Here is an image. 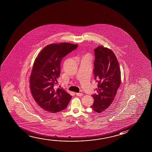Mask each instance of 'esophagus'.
I'll return each instance as SVG.
<instances>
[{"label": "esophagus", "instance_id": "34e87169", "mask_svg": "<svg viewBox=\"0 0 152 152\" xmlns=\"http://www.w3.org/2000/svg\"><path fill=\"white\" fill-rule=\"evenodd\" d=\"M76 95L77 96H79V97H82V96H83V94H82V93H76Z\"/></svg>", "mask_w": 152, "mask_h": 152}]
</instances>
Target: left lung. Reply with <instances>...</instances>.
Masks as SVG:
<instances>
[{
    "mask_svg": "<svg viewBox=\"0 0 152 152\" xmlns=\"http://www.w3.org/2000/svg\"><path fill=\"white\" fill-rule=\"evenodd\" d=\"M94 73L98 82L97 94L92 95L94 101L91 108L98 113L106 110L114 100L121 84V71L119 62L109 48L99 45L94 50Z\"/></svg>",
    "mask_w": 152,
    "mask_h": 152,
    "instance_id": "8db88e82",
    "label": "left lung"
}]
</instances>
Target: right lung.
I'll list each match as a JSON object with an SVG mask.
<instances>
[{
    "mask_svg": "<svg viewBox=\"0 0 152 152\" xmlns=\"http://www.w3.org/2000/svg\"><path fill=\"white\" fill-rule=\"evenodd\" d=\"M77 44L54 43L44 47L35 58L30 77L33 99L46 111L56 113L67 107L72 96L62 88L55 89L63 57L77 48Z\"/></svg>",
    "mask_w": 152,
    "mask_h": 152,
    "instance_id": "right-lung-1",
    "label": "right lung"
}]
</instances>
